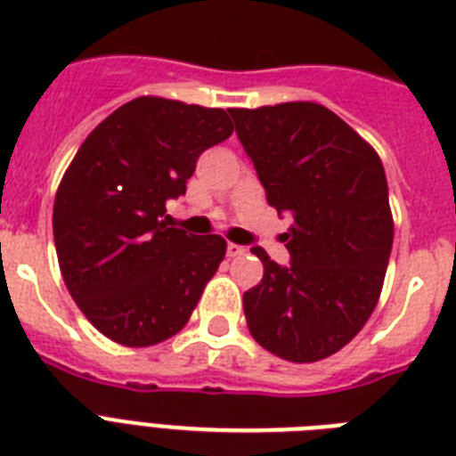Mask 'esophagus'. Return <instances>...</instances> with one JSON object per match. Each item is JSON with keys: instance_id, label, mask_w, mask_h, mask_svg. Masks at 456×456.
I'll list each match as a JSON object with an SVG mask.
<instances>
[{"instance_id": "esophagus-1", "label": "esophagus", "mask_w": 456, "mask_h": 456, "mask_svg": "<svg viewBox=\"0 0 456 456\" xmlns=\"http://www.w3.org/2000/svg\"><path fill=\"white\" fill-rule=\"evenodd\" d=\"M248 248L239 246V243H227V255L229 257H240V255H246Z\"/></svg>"}]
</instances>
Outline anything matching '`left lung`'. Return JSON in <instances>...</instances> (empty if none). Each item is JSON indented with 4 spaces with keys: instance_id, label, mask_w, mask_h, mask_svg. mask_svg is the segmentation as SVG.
<instances>
[{
    "instance_id": "left-lung-1",
    "label": "left lung",
    "mask_w": 456,
    "mask_h": 456,
    "mask_svg": "<svg viewBox=\"0 0 456 456\" xmlns=\"http://www.w3.org/2000/svg\"><path fill=\"white\" fill-rule=\"evenodd\" d=\"M269 206L290 213L281 266L253 248L265 276L243 292L255 342L290 362L346 346L375 312L394 246L382 159L328 107L229 110Z\"/></svg>"
}]
</instances>
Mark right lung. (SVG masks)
<instances>
[{
    "mask_svg": "<svg viewBox=\"0 0 456 456\" xmlns=\"http://www.w3.org/2000/svg\"><path fill=\"white\" fill-rule=\"evenodd\" d=\"M234 133L224 110L142 95L81 142L55 191L53 239L69 295L112 342L177 335L224 260L227 240L168 227L203 150Z\"/></svg>",
    "mask_w": 456,
    "mask_h": 456,
    "instance_id": "obj_1",
    "label": "right lung"
}]
</instances>
